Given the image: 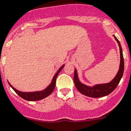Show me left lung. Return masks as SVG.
I'll use <instances>...</instances> for the list:
<instances>
[{
    "mask_svg": "<svg viewBox=\"0 0 131 131\" xmlns=\"http://www.w3.org/2000/svg\"><path fill=\"white\" fill-rule=\"evenodd\" d=\"M115 37V40L118 42V47L120 50V66L118 72L115 77V78L112 80L111 82L108 83H103V84H97L94 86H87L86 84H82L80 81L78 76L77 71L74 69V82L75 86L78 89V91L85 96H89L92 98H99L103 96H106L111 93L117 86L119 83L121 79L123 74L124 72V59L123 55V50L120 42L116 38L115 35H113Z\"/></svg>",
    "mask_w": 131,
    "mask_h": 131,
    "instance_id": "obj_1",
    "label": "left lung"
}]
</instances>
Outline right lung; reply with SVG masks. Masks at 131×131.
<instances>
[{"mask_svg": "<svg viewBox=\"0 0 131 131\" xmlns=\"http://www.w3.org/2000/svg\"><path fill=\"white\" fill-rule=\"evenodd\" d=\"M64 67V64L60 67L59 69V70L57 71V72H56L54 76L52 78V81L50 84H49V86H47L46 89H45L42 91H34V92H22V91H18L17 89H16L15 88L13 87L11 84H10V82H8L10 86L13 89L14 91L16 92V93L17 94H18L21 98H23V99L26 100V101H39V100H42L45 99V98L47 97L48 96H49L51 93H52V91L54 89V87H55L56 85V79H57V76L59 74V72L61 71L63 67Z\"/></svg>", "mask_w": 131, "mask_h": 131, "instance_id": "1", "label": "right lung"}]
</instances>
